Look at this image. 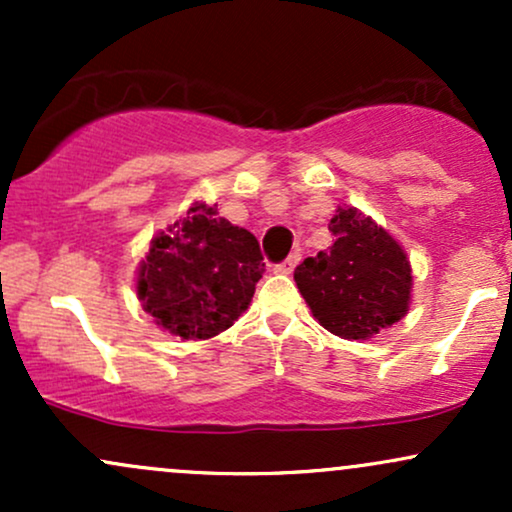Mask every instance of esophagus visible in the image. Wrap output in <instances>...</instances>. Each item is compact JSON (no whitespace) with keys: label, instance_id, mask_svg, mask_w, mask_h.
I'll return each instance as SVG.
<instances>
[{"label":"esophagus","instance_id":"1","mask_svg":"<svg viewBox=\"0 0 512 512\" xmlns=\"http://www.w3.org/2000/svg\"><path fill=\"white\" fill-rule=\"evenodd\" d=\"M298 262H301V252L296 250V252H291V255L286 257L284 262L276 264V272H279V274H291L293 269H296V264H298Z\"/></svg>","mask_w":512,"mask_h":512}]
</instances>
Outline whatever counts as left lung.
<instances>
[{
	"mask_svg": "<svg viewBox=\"0 0 512 512\" xmlns=\"http://www.w3.org/2000/svg\"><path fill=\"white\" fill-rule=\"evenodd\" d=\"M334 243L298 264L293 279L315 320L342 339H368L409 308L411 267L385 228L354 207L330 221Z\"/></svg>",
	"mask_w": 512,
	"mask_h": 512,
	"instance_id": "8db88e82",
	"label": "left lung"
}]
</instances>
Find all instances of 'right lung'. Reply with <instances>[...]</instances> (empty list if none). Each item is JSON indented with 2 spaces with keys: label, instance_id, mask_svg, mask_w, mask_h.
Masks as SVG:
<instances>
[{
  "label": "right lung",
  "instance_id": "1",
  "mask_svg": "<svg viewBox=\"0 0 512 512\" xmlns=\"http://www.w3.org/2000/svg\"><path fill=\"white\" fill-rule=\"evenodd\" d=\"M195 204L158 233L139 269L137 291L156 325L182 339H209L243 315L262 279L260 243L245 228Z\"/></svg>",
  "mask_w": 512,
  "mask_h": 512
}]
</instances>
